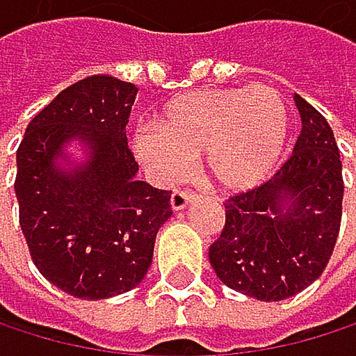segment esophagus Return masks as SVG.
Instances as JSON below:
<instances>
[{
	"label": "esophagus",
	"mask_w": 356,
	"mask_h": 356,
	"mask_svg": "<svg viewBox=\"0 0 356 356\" xmlns=\"http://www.w3.org/2000/svg\"><path fill=\"white\" fill-rule=\"evenodd\" d=\"M194 198H196V194H192V192L175 190V192L170 194V207H172V211H181V209L188 207L190 202H194Z\"/></svg>",
	"instance_id": "34e87169"
}]
</instances>
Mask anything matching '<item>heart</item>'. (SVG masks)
Masks as SVG:
<instances>
[{
    "instance_id": "heart-1",
    "label": "heart",
    "mask_w": 356,
    "mask_h": 356,
    "mask_svg": "<svg viewBox=\"0 0 356 356\" xmlns=\"http://www.w3.org/2000/svg\"><path fill=\"white\" fill-rule=\"evenodd\" d=\"M286 138L289 108L275 89L222 87L175 95L156 115V130L136 134L132 149L156 181H175L200 156L213 188L243 192L273 172Z\"/></svg>"
}]
</instances>
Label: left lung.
<instances>
[{"instance_id":"1","label":"left lung","mask_w":356,"mask_h":356,"mask_svg":"<svg viewBox=\"0 0 356 356\" xmlns=\"http://www.w3.org/2000/svg\"><path fill=\"white\" fill-rule=\"evenodd\" d=\"M301 134L293 156L261 188L224 202L209 263L228 289L258 301L289 299L318 280L333 254L344 179L327 119L295 95Z\"/></svg>"}]
</instances>
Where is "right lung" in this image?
<instances>
[{
    "mask_svg": "<svg viewBox=\"0 0 356 356\" xmlns=\"http://www.w3.org/2000/svg\"><path fill=\"white\" fill-rule=\"evenodd\" d=\"M136 85L87 76L40 111L17 152L19 220L31 261L53 286L98 301L143 282L170 192L138 181L126 126ZM79 142L83 161H70Z\"/></svg>",
    "mask_w": 356,
    "mask_h": 356,
    "instance_id": "right-lung-1",
    "label": "right lung"
}]
</instances>
